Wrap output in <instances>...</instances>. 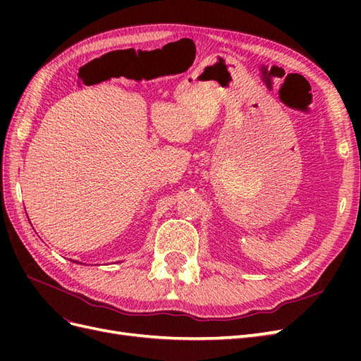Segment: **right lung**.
<instances>
[{
	"mask_svg": "<svg viewBox=\"0 0 361 361\" xmlns=\"http://www.w3.org/2000/svg\"><path fill=\"white\" fill-rule=\"evenodd\" d=\"M76 264H81V262H76Z\"/></svg>",
	"mask_w": 361,
	"mask_h": 361,
	"instance_id": "obj_1",
	"label": "right lung"
}]
</instances>
